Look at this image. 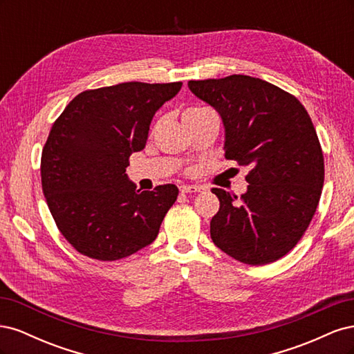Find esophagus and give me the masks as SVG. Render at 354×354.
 Segmentation results:
<instances>
[{
	"label": "esophagus",
	"instance_id": "1",
	"mask_svg": "<svg viewBox=\"0 0 354 354\" xmlns=\"http://www.w3.org/2000/svg\"><path fill=\"white\" fill-rule=\"evenodd\" d=\"M181 194H196V192H202L203 187L202 186H196V185H183L180 186Z\"/></svg>",
	"mask_w": 354,
	"mask_h": 354
}]
</instances>
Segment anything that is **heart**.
Returning <instances> with one entry per match:
<instances>
[{"mask_svg":"<svg viewBox=\"0 0 354 354\" xmlns=\"http://www.w3.org/2000/svg\"><path fill=\"white\" fill-rule=\"evenodd\" d=\"M203 111H207L205 108H199V106H192V108H189L186 112H185V118H189V116H195Z\"/></svg>","mask_w":354,"mask_h":354,"instance_id":"b5f03b06","label":"heart"}]
</instances>
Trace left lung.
<instances>
[{
  "instance_id": "1",
  "label": "left lung",
  "mask_w": 354,
  "mask_h": 354,
  "mask_svg": "<svg viewBox=\"0 0 354 354\" xmlns=\"http://www.w3.org/2000/svg\"><path fill=\"white\" fill-rule=\"evenodd\" d=\"M189 88L220 113L226 159L251 168L241 199L212 189L220 201L212 242L245 264L282 259L303 238L322 195L324 152L312 118L295 95L248 75L189 81Z\"/></svg>"
}]
</instances>
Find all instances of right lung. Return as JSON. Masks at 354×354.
<instances>
[{"label": "right lung", "instance_id": "right-lung-1", "mask_svg": "<svg viewBox=\"0 0 354 354\" xmlns=\"http://www.w3.org/2000/svg\"><path fill=\"white\" fill-rule=\"evenodd\" d=\"M181 82H122L80 93L53 124L41 183L56 226L75 250L115 261L152 243L178 196L176 185L136 189L125 168L146 146L155 112Z\"/></svg>", "mask_w": 354, "mask_h": 354}]
</instances>
